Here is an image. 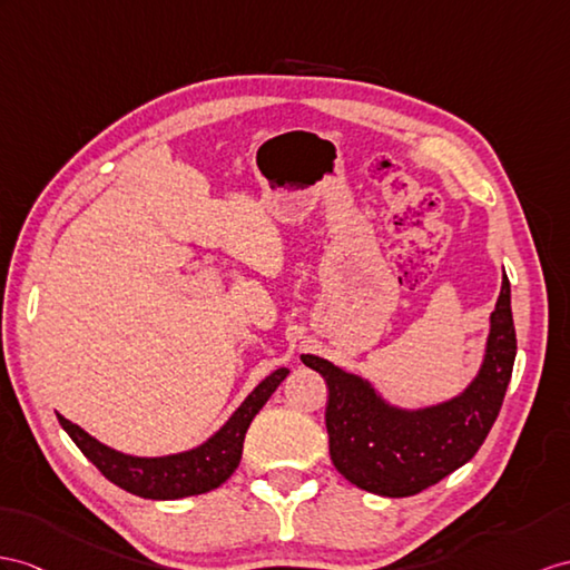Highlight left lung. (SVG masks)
<instances>
[{"instance_id": "1", "label": "left lung", "mask_w": 570, "mask_h": 570, "mask_svg": "<svg viewBox=\"0 0 570 570\" xmlns=\"http://www.w3.org/2000/svg\"><path fill=\"white\" fill-rule=\"evenodd\" d=\"M518 338L510 309V281L491 314L479 374L462 394L442 404L401 409L360 374L318 355L302 363L326 380V430L331 462L357 489L406 498L452 474L479 452L503 406Z\"/></svg>"}]
</instances>
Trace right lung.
<instances>
[{
    "mask_svg": "<svg viewBox=\"0 0 570 570\" xmlns=\"http://www.w3.org/2000/svg\"><path fill=\"white\" fill-rule=\"evenodd\" d=\"M287 367L271 372L213 438H207L198 448L178 454L132 456L104 445V442L91 438L87 430L62 419V415H58V421L65 428V433L75 440V445L85 452L87 460L110 483L120 485L122 491L132 495L149 498V501H176V498L213 491L234 474V469L242 462L248 425H252L254 415L266 406L277 384L287 377Z\"/></svg>",
    "mask_w": 570,
    "mask_h": 570,
    "instance_id": "obj_1",
    "label": "right lung"
}]
</instances>
